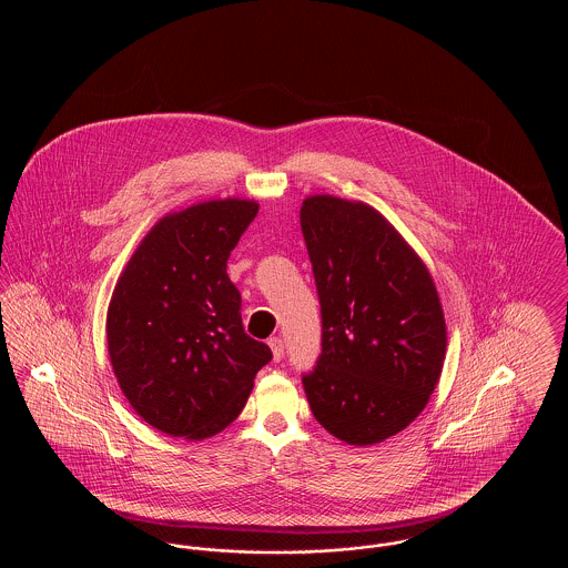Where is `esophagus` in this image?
Wrapping results in <instances>:
<instances>
[{
    "instance_id": "1",
    "label": "esophagus",
    "mask_w": 568,
    "mask_h": 568,
    "mask_svg": "<svg viewBox=\"0 0 568 568\" xmlns=\"http://www.w3.org/2000/svg\"><path fill=\"white\" fill-rule=\"evenodd\" d=\"M268 345H271L272 357H274V362H281V359H283V355H285V345H283V338H281V336H272L271 341H268Z\"/></svg>"
}]
</instances>
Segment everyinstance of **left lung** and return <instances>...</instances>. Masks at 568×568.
<instances>
[{
  "mask_svg": "<svg viewBox=\"0 0 568 568\" xmlns=\"http://www.w3.org/2000/svg\"><path fill=\"white\" fill-rule=\"evenodd\" d=\"M302 236L322 306V353L302 385L315 419L349 445L405 430L438 383L447 332L433 278L362 202L306 197Z\"/></svg>",
  "mask_w": 568,
  "mask_h": 568,
  "instance_id": "1",
  "label": "left lung"
}]
</instances>
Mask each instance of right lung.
<instances>
[{
  "label": "right lung",
  "instance_id": "right-lung-1",
  "mask_svg": "<svg viewBox=\"0 0 568 568\" xmlns=\"http://www.w3.org/2000/svg\"><path fill=\"white\" fill-rule=\"evenodd\" d=\"M246 200H215L162 219L135 248L110 300L114 375L153 428L206 438L230 426L272 359L241 317L227 257L257 215Z\"/></svg>",
  "mask_w": 568,
  "mask_h": 568
}]
</instances>
